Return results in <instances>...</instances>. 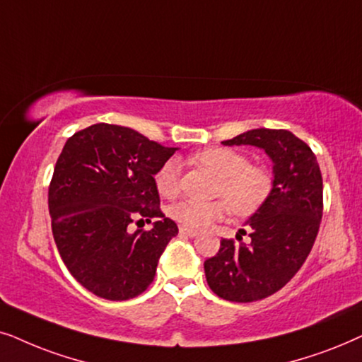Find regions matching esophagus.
<instances>
[{
  "instance_id": "obj_1",
  "label": "esophagus",
  "mask_w": 362,
  "mask_h": 362,
  "mask_svg": "<svg viewBox=\"0 0 362 362\" xmlns=\"http://www.w3.org/2000/svg\"><path fill=\"white\" fill-rule=\"evenodd\" d=\"M180 235L182 237H190V238H194V237H197V231L195 230H190V228H185V226H182L180 228Z\"/></svg>"
}]
</instances>
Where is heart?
Masks as SVG:
<instances>
[{
    "instance_id": "obj_1",
    "label": "heart",
    "mask_w": 362,
    "mask_h": 362,
    "mask_svg": "<svg viewBox=\"0 0 362 362\" xmlns=\"http://www.w3.org/2000/svg\"><path fill=\"white\" fill-rule=\"evenodd\" d=\"M194 158L218 177L216 194L223 195L230 204L231 210L237 214H250L258 209L272 190V177L267 168L258 163H248L247 156L233 148H204L197 152ZM178 173H180V163L177 158H168L157 168L153 184L158 194L162 197H173L177 194ZM228 204L223 200L209 202V204L185 200L172 206L170 214L173 220H177L185 228L204 230L228 214Z\"/></svg>"
}]
</instances>
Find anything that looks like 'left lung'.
Segmentation results:
<instances>
[{
  "instance_id": "8db88e82",
  "label": "left lung",
  "mask_w": 362,
  "mask_h": 362,
  "mask_svg": "<svg viewBox=\"0 0 362 362\" xmlns=\"http://www.w3.org/2000/svg\"><path fill=\"white\" fill-rule=\"evenodd\" d=\"M221 144L258 147L273 162L272 190L245 221L250 243L221 240L218 253L204 263L215 295L258 301L281 290L315 245L322 216L321 170L308 144L283 129H252Z\"/></svg>"
}]
</instances>
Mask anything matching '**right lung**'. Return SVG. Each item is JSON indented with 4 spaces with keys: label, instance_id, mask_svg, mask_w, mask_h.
Here are the masks:
<instances>
[{
    "label": "right lung",
    "instance_id": "1",
    "mask_svg": "<svg viewBox=\"0 0 362 362\" xmlns=\"http://www.w3.org/2000/svg\"><path fill=\"white\" fill-rule=\"evenodd\" d=\"M177 147L134 129L94 124L67 139L49 185L52 237L69 273L110 301L136 298L156 276L158 258L178 233L165 218L153 175ZM146 218L148 232L128 230Z\"/></svg>",
    "mask_w": 362,
    "mask_h": 362
}]
</instances>
